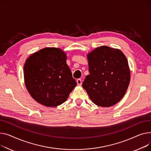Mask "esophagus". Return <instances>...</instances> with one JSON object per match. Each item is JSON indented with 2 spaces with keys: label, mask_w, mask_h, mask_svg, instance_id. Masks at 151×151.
<instances>
[{
  "label": "esophagus",
  "mask_w": 151,
  "mask_h": 151,
  "mask_svg": "<svg viewBox=\"0 0 151 151\" xmlns=\"http://www.w3.org/2000/svg\"><path fill=\"white\" fill-rule=\"evenodd\" d=\"M77 85H78L81 86V85H82V80H81V78H78V79L77 80Z\"/></svg>",
  "instance_id": "1"
}]
</instances>
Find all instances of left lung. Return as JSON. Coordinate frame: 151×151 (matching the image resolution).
Returning <instances> with one entry per match:
<instances>
[{
  "mask_svg": "<svg viewBox=\"0 0 151 151\" xmlns=\"http://www.w3.org/2000/svg\"><path fill=\"white\" fill-rule=\"evenodd\" d=\"M90 74L82 86L96 105L109 107L124 96L130 82L128 61L118 49L97 47L88 54Z\"/></svg>",
  "mask_w": 151,
  "mask_h": 151,
  "instance_id": "1",
  "label": "left lung"
}]
</instances>
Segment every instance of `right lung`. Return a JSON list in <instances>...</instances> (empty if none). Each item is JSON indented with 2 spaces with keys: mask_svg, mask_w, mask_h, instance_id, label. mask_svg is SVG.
<instances>
[{
  "mask_svg": "<svg viewBox=\"0 0 151 151\" xmlns=\"http://www.w3.org/2000/svg\"><path fill=\"white\" fill-rule=\"evenodd\" d=\"M60 49L47 47L31 55L24 66L29 93L38 103L56 107L65 102L77 82Z\"/></svg>",
  "mask_w": 151,
  "mask_h": 151,
  "instance_id": "1",
  "label": "right lung"
}]
</instances>
